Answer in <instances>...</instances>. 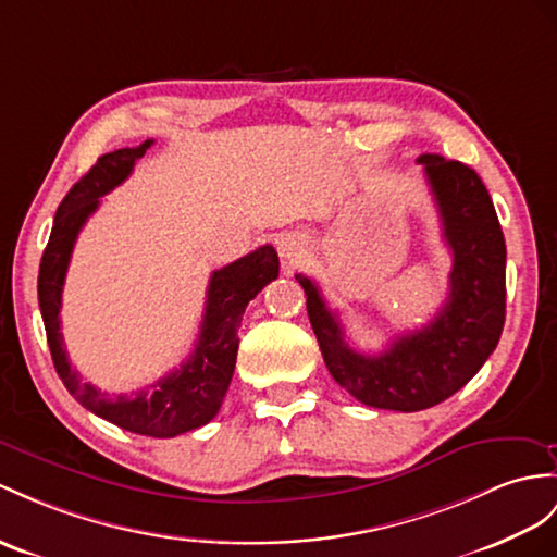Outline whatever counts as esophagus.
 Wrapping results in <instances>:
<instances>
[{"mask_svg": "<svg viewBox=\"0 0 557 557\" xmlns=\"http://www.w3.org/2000/svg\"><path fill=\"white\" fill-rule=\"evenodd\" d=\"M278 250H281L283 257H286V260H295V257L300 255V243L293 240V238H281Z\"/></svg>", "mask_w": 557, "mask_h": 557, "instance_id": "1", "label": "esophagus"}]
</instances>
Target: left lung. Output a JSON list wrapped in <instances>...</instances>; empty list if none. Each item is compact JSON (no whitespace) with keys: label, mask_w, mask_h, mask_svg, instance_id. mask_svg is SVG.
<instances>
[{"label":"left lung","mask_w":557,"mask_h":557,"mask_svg":"<svg viewBox=\"0 0 557 557\" xmlns=\"http://www.w3.org/2000/svg\"><path fill=\"white\" fill-rule=\"evenodd\" d=\"M454 255L449 297L423 329L399 335L381 355L345 341L319 286L297 274L307 314L335 383L373 409L423 411L463 387L498 345L506 321V240L494 202L472 168L435 153L418 158Z\"/></svg>","instance_id":"left-lung-1"}]
</instances>
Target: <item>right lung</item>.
Segmentation results:
<instances>
[{
    "instance_id": "right-lung-1",
    "label": "right lung",
    "mask_w": 557,
    "mask_h": 557,
    "mask_svg": "<svg viewBox=\"0 0 557 557\" xmlns=\"http://www.w3.org/2000/svg\"><path fill=\"white\" fill-rule=\"evenodd\" d=\"M151 144L153 139H146L137 148H117L113 153L101 156L97 165L61 200L42 262H39L37 297L51 359L67 392L87 411L97 413L108 423L137 432V435L168 440L210 423L220 411L236 369L243 311L269 281L278 276V255L271 246H262L212 271L206 314H202L194 355L180 369L151 385V389L108 395L91 383L79 381V373L71 369V361H67L59 319L65 271L71 264L77 234L83 232L89 214L97 212L99 198L127 180L134 162L144 158Z\"/></svg>"
}]
</instances>
